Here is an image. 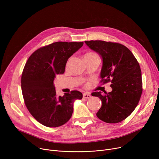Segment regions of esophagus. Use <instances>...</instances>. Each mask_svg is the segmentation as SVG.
I'll return each instance as SVG.
<instances>
[{
	"label": "esophagus",
	"mask_w": 159,
	"mask_h": 159,
	"mask_svg": "<svg viewBox=\"0 0 159 159\" xmlns=\"http://www.w3.org/2000/svg\"><path fill=\"white\" fill-rule=\"evenodd\" d=\"M83 98H91V95L87 93H84L83 94Z\"/></svg>",
	"instance_id": "obj_1"
}]
</instances>
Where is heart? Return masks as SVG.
<instances>
[{
    "instance_id": "1",
    "label": "heart",
    "mask_w": 159,
    "mask_h": 159,
    "mask_svg": "<svg viewBox=\"0 0 159 159\" xmlns=\"http://www.w3.org/2000/svg\"><path fill=\"white\" fill-rule=\"evenodd\" d=\"M84 57H90V58H98V57L97 54L94 53H92V52H89V53H87L85 54L84 55Z\"/></svg>"
}]
</instances>
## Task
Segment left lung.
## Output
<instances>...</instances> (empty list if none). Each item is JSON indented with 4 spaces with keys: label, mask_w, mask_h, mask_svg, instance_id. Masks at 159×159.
Listing matches in <instances>:
<instances>
[{
    "label": "left lung",
    "mask_w": 159,
    "mask_h": 159,
    "mask_svg": "<svg viewBox=\"0 0 159 159\" xmlns=\"http://www.w3.org/2000/svg\"><path fill=\"white\" fill-rule=\"evenodd\" d=\"M85 43L102 58L101 82L111 83V92L91 93L102 101L97 117L107 123L120 122L134 111L143 92L139 64L130 50L121 44L103 40L85 41Z\"/></svg>",
    "instance_id": "obj_1"
}]
</instances>
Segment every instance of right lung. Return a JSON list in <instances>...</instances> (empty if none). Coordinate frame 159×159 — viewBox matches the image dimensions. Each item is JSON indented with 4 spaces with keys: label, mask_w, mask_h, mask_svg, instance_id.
Returning a JSON list of instances; mask_svg holds the SVG:
<instances>
[{
    "label": "right lung",
    "mask_w": 159,
    "mask_h": 159,
    "mask_svg": "<svg viewBox=\"0 0 159 159\" xmlns=\"http://www.w3.org/2000/svg\"><path fill=\"white\" fill-rule=\"evenodd\" d=\"M83 44L56 42L37 49L25 64L21 77L24 103L33 117L45 126L66 124L72 115L74 101L82 98V93L77 90L58 96L53 80L64 73L68 59Z\"/></svg>",
    "instance_id": "right-lung-1"
}]
</instances>
